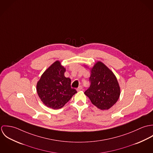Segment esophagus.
I'll use <instances>...</instances> for the list:
<instances>
[{
    "label": "esophagus",
    "instance_id": "34e87169",
    "mask_svg": "<svg viewBox=\"0 0 153 153\" xmlns=\"http://www.w3.org/2000/svg\"><path fill=\"white\" fill-rule=\"evenodd\" d=\"M82 89V86H79V87L77 88V91H81Z\"/></svg>",
    "mask_w": 153,
    "mask_h": 153
}]
</instances>
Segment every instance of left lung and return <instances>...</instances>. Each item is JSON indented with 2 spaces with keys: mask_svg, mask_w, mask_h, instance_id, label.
<instances>
[{
  "mask_svg": "<svg viewBox=\"0 0 153 153\" xmlns=\"http://www.w3.org/2000/svg\"><path fill=\"white\" fill-rule=\"evenodd\" d=\"M90 71L91 85L84 94L98 109H109L117 102L121 94L115 75L101 61H97Z\"/></svg>",
  "mask_w": 153,
  "mask_h": 153,
  "instance_id": "1",
  "label": "left lung"
}]
</instances>
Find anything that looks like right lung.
Returning <instances> with one entry per match:
<instances>
[{
    "mask_svg": "<svg viewBox=\"0 0 153 153\" xmlns=\"http://www.w3.org/2000/svg\"><path fill=\"white\" fill-rule=\"evenodd\" d=\"M65 68L59 61L48 68L36 84L38 95L47 107L62 108L77 91L71 86V80L64 75Z\"/></svg>",
    "mask_w": 153,
    "mask_h": 153,
    "instance_id": "right-lung-1",
    "label": "right lung"
}]
</instances>
